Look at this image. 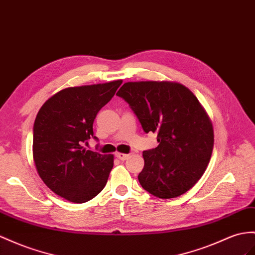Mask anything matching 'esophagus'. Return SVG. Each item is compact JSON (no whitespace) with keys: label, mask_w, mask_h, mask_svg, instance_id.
<instances>
[{"label":"esophagus","mask_w":255,"mask_h":255,"mask_svg":"<svg viewBox=\"0 0 255 255\" xmlns=\"http://www.w3.org/2000/svg\"><path fill=\"white\" fill-rule=\"evenodd\" d=\"M129 154H123V153H117L116 154V157L119 158L120 160H122V161H124V160H127L128 158H129Z\"/></svg>","instance_id":"esophagus-1"}]
</instances>
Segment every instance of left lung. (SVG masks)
<instances>
[{"label":"left lung","instance_id":"1","mask_svg":"<svg viewBox=\"0 0 255 255\" xmlns=\"http://www.w3.org/2000/svg\"><path fill=\"white\" fill-rule=\"evenodd\" d=\"M145 133H157L158 146L143 152L138 179L162 199L186 193L206 171L213 149V128L192 91L171 82H129L117 91Z\"/></svg>","mask_w":255,"mask_h":255}]
</instances>
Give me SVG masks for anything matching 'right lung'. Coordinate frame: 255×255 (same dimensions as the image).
<instances>
[{
	"mask_svg": "<svg viewBox=\"0 0 255 255\" xmlns=\"http://www.w3.org/2000/svg\"><path fill=\"white\" fill-rule=\"evenodd\" d=\"M123 81L60 90L43 104L33 126L36 170L51 191L76 204L86 202L106 186L113 155L84 147L94 138L98 112L112 99Z\"/></svg>",
	"mask_w": 255,
	"mask_h": 255,
	"instance_id": "1",
	"label": "right lung"
}]
</instances>
